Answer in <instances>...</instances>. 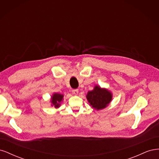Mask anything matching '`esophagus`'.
Returning <instances> with one entry per match:
<instances>
[{
    "label": "esophagus",
    "instance_id": "esophagus-1",
    "mask_svg": "<svg viewBox=\"0 0 159 159\" xmlns=\"http://www.w3.org/2000/svg\"><path fill=\"white\" fill-rule=\"evenodd\" d=\"M72 93H73L74 95H78V93H79V90L78 89H73V90H72Z\"/></svg>",
    "mask_w": 159,
    "mask_h": 159
}]
</instances>
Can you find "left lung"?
<instances>
[{"instance_id":"left-lung-1","label":"left lung","mask_w":159,"mask_h":159,"mask_svg":"<svg viewBox=\"0 0 159 159\" xmlns=\"http://www.w3.org/2000/svg\"><path fill=\"white\" fill-rule=\"evenodd\" d=\"M86 98L90 106L99 111L107 107L113 98V94L106 88H101L95 85L93 90L89 91L86 95Z\"/></svg>"}]
</instances>
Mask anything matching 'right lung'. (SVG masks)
I'll list each match as a JSON object with an SVG mask.
<instances>
[{"mask_svg":"<svg viewBox=\"0 0 159 159\" xmlns=\"http://www.w3.org/2000/svg\"><path fill=\"white\" fill-rule=\"evenodd\" d=\"M64 95L58 93H54L51 96L50 103L52 106H54L55 108H58L60 107L61 103L63 102Z\"/></svg>","mask_w":159,"mask_h":159,"instance_id":"obj_1","label":"right lung"}]
</instances>
